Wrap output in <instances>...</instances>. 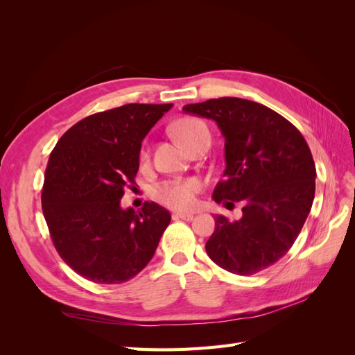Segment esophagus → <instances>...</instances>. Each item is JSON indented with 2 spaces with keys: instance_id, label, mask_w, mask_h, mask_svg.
Returning a JSON list of instances; mask_svg holds the SVG:
<instances>
[{
  "instance_id": "1",
  "label": "esophagus",
  "mask_w": 355,
  "mask_h": 355,
  "mask_svg": "<svg viewBox=\"0 0 355 355\" xmlns=\"http://www.w3.org/2000/svg\"><path fill=\"white\" fill-rule=\"evenodd\" d=\"M171 218H173V219H182V220H192V218H194V214H191V213H173V214H171Z\"/></svg>"
}]
</instances>
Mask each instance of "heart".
Wrapping results in <instances>:
<instances>
[{
	"instance_id": "obj_1",
	"label": "heart",
	"mask_w": 355,
	"mask_h": 355,
	"mask_svg": "<svg viewBox=\"0 0 355 355\" xmlns=\"http://www.w3.org/2000/svg\"><path fill=\"white\" fill-rule=\"evenodd\" d=\"M173 135L178 141L188 149V151L198 142L204 141V139H209L210 141V133L206 124L197 120V118H189V116L182 118V120L175 123ZM146 153H144V157ZM200 189H201L200 180L194 178L171 179V180L161 182V184H158L154 188V197L170 209L187 211L196 207Z\"/></svg>"
}]
</instances>
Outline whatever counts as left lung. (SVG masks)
<instances>
[{"label": "left lung", "instance_id": "obj_1", "mask_svg": "<svg viewBox=\"0 0 355 355\" xmlns=\"http://www.w3.org/2000/svg\"><path fill=\"white\" fill-rule=\"evenodd\" d=\"M184 112L216 121L225 137L227 168L213 200L243 201L241 219L216 216L209 257L239 275L274 265L293 245L314 201L315 164L304 136L280 114L240 98L189 103Z\"/></svg>", "mask_w": 355, "mask_h": 355}]
</instances>
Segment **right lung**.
Returning a JSON list of instances; mask_svg holds the SVG:
<instances>
[{
	"label": "right lung",
	"instance_id": "right-lung-1",
	"mask_svg": "<svg viewBox=\"0 0 355 355\" xmlns=\"http://www.w3.org/2000/svg\"><path fill=\"white\" fill-rule=\"evenodd\" d=\"M173 103H127L73 124L53 149L41 191L59 256L98 284H120L153 259L170 213L157 202L135 211L120 200L139 170L144 137Z\"/></svg>",
	"mask_w": 355,
	"mask_h": 355
}]
</instances>
